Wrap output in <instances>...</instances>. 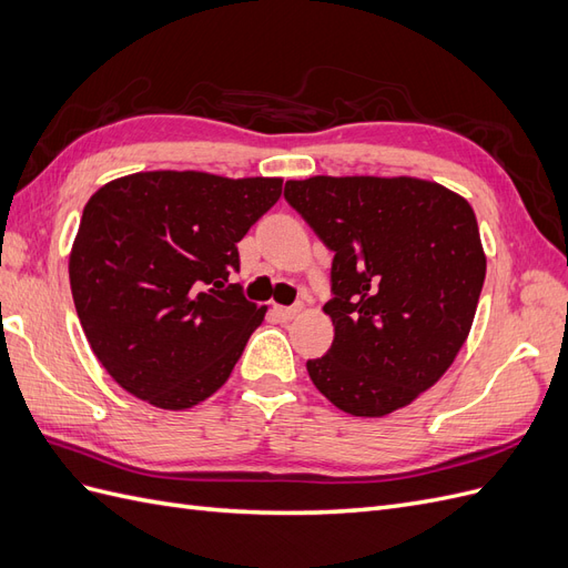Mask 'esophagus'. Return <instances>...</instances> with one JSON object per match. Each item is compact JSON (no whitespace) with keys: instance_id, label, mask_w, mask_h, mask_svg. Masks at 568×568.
I'll return each mask as SVG.
<instances>
[{"instance_id":"esophagus-1","label":"esophagus","mask_w":568,"mask_h":568,"mask_svg":"<svg viewBox=\"0 0 568 568\" xmlns=\"http://www.w3.org/2000/svg\"><path fill=\"white\" fill-rule=\"evenodd\" d=\"M301 311H303V305H288V307L280 305V307H277V315L288 322V320H294L296 315H301Z\"/></svg>"}]
</instances>
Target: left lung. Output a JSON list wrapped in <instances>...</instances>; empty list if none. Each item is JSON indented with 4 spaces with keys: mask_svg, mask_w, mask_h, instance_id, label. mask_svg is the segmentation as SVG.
<instances>
[{
    "mask_svg": "<svg viewBox=\"0 0 568 568\" xmlns=\"http://www.w3.org/2000/svg\"><path fill=\"white\" fill-rule=\"evenodd\" d=\"M286 201L334 251V324L307 374L353 417H386L450 369L471 332L486 253L469 201L432 180L315 175Z\"/></svg>",
    "mask_w": 568,
    "mask_h": 568,
    "instance_id": "1",
    "label": "left lung"
}]
</instances>
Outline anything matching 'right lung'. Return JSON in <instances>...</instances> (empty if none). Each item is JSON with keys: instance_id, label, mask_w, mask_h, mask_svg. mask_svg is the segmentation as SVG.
<instances>
[{"instance_id": "add662e5", "label": "right lung", "mask_w": 568, "mask_h": 568, "mask_svg": "<svg viewBox=\"0 0 568 568\" xmlns=\"http://www.w3.org/2000/svg\"><path fill=\"white\" fill-rule=\"evenodd\" d=\"M282 182L149 170L90 196L68 277L82 332L118 386L180 412L230 379L267 305L227 277L236 244L277 203Z\"/></svg>"}]
</instances>
